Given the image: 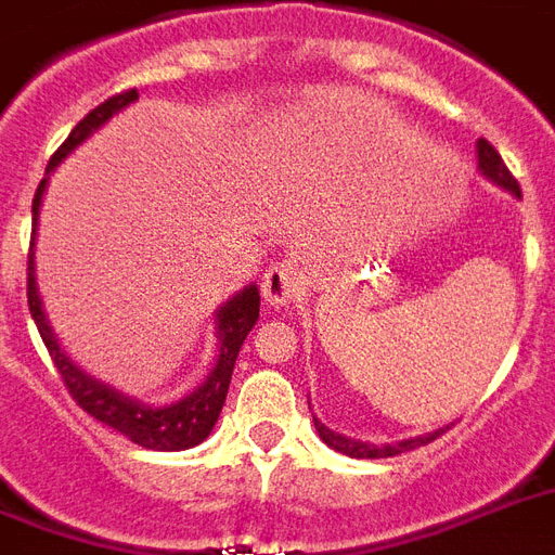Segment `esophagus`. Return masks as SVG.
<instances>
[{"mask_svg":"<svg viewBox=\"0 0 555 555\" xmlns=\"http://www.w3.org/2000/svg\"><path fill=\"white\" fill-rule=\"evenodd\" d=\"M299 287H302V273L294 261H276L261 276V296L270 308L287 306L291 299H296Z\"/></svg>","mask_w":555,"mask_h":555,"instance_id":"1","label":"esophagus"}]
</instances>
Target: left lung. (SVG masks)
<instances>
[{"label": "left lung", "mask_w": 555, "mask_h": 555, "mask_svg": "<svg viewBox=\"0 0 555 555\" xmlns=\"http://www.w3.org/2000/svg\"><path fill=\"white\" fill-rule=\"evenodd\" d=\"M477 171L489 180V183L501 185L503 192L515 194V197H521V189H518V180L509 175V168L503 165L501 154L494 151L486 139H477ZM314 416V413H311ZM314 428L320 434L325 446L334 448V451H340L346 456H354V460H380V456H399L404 451H413L418 446H428L439 434H446V428H437L425 434V437H408V439H399V442H387V446H375V442H363V439H352V437H344V434H337V430L325 428L323 422L314 416Z\"/></svg>", "instance_id": "1"}]
</instances>
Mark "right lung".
<instances>
[{"mask_svg": "<svg viewBox=\"0 0 555 555\" xmlns=\"http://www.w3.org/2000/svg\"><path fill=\"white\" fill-rule=\"evenodd\" d=\"M133 101H139L137 90H127L121 95H113L101 107L80 118L69 139L57 147V154L49 159L46 177L37 185L34 194V235H31V253H28V308H31L34 323L40 332L42 344L52 354L54 366L61 372L66 390L72 392V399L78 401L80 408L87 410L92 418H99L104 425H109L118 434H125L130 442H137L151 451H185V448L201 446L203 439L209 437L215 422L221 416L223 401H227V390H230L232 370H235V358H238L241 346L247 340V334L253 332V325L259 320V287L244 285L235 296H230L218 311H215V340H218V358L211 363L209 375L203 378L201 387H194L192 392H185L183 399L168 401V404H147L142 399H133L127 392L116 390L107 380H99L87 370H80L78 363L72 361L66 349L57 344L52 323L46 320L42 311L40 287H37V264H34V244H37V223H40V206L42 194L49 189V175L66 159L78 145H83L92 133H99L101 127L107 125L109 118L130 107Z\"/></svg>", "mask_w": 555, "mask_h": 555, "instance_id": "right-lung-1", "label": "right lung"}]
</instances>
